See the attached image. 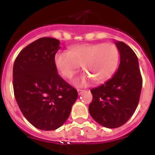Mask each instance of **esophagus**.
<instances>
[{"label":"esophagus","mask_w":155,"mask_h":155,"mask_svg":"<svg viewBox=\"0 0 155 155\" xmlns=\"http://www.w3.org/2000/svg\"><path fill=\"white\" fill-rule=\"evenodd\" d=\"M77 92H78V94L80 95V94H82L83 92H84V90H81V89H78L77 90Z\"/></svg>","instance_id":"1"}]
</instances>
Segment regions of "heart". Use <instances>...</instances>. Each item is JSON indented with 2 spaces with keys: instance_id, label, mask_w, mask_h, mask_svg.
<instances>
[{
  "instance_id": "1",
  "label": "heart",
  "mask_w": 155,
  "mask_h": 155,
  "mask_svg": "<svg viewBox=\"0 0 155 155\" xmlns=\"http://www.w3.org/2000/svg\"><path fill=\"white\" fill-rule=\"evenodd\" d=\"M120 51L113 43H86L74 46L69 52L60 51L55 54L54 63L60 74L71 78L82 65L84 73L74 81L77 86H84L90 80L96 83L108 80L117 70Z\"/></svg>"
}]
</instances>
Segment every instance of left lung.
I'll list each match as a JSON object with an SVG mask.
<instances>
[{
    "label": "left lung",
    "instance_id": "left-lung-1",
    "mask_svg": "<svg viewBox=\"0 0 155 155\" xmlns=\"http://www.w3.org/2000/svg\"><path fill=\"white\" fill-rule=\"evenodd\" d=\"M115 43L120 51V65L110 80L91 90L92 101L88 108L92 117L109 129L120 127L132 117L142 86L136 54L123 42Z\"/></svg>",
    "mask_w": 155,
    "mask_h": 155
}]
</instances>
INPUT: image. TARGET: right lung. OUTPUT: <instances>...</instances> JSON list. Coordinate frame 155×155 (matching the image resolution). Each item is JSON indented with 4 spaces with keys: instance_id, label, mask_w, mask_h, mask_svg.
I'll return each instance as SVG.
<instances>
[{
    "instance_id": "add662e5",
    "label": "right lung",
    "mask_w": 155,
    "mask_h": 155,
    "mask_svg": "<svg viewBox=\"0 0 155 155\" xmlns=\"http://www.w3.org/2000/svg\"><path fill=\"white\" fill-rule=\"evenodd\" d=\"M60 42L41 38L21 51L13 69L14 97L35 128L54 130L64 124L78 97L75 88L58 74L54 57Z\"/></svg>"
}]
</instances>
